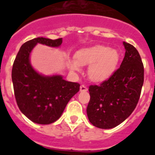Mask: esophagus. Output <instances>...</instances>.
Segmentation results:
<instances>
[{
    "label": "esophagus",
    "instance_id": "obj_1",
    "mask_svg": "<svg viewBox=\"0 0 155 155\" xmlns=\"http://www.w3.org/2000/svg\"><path fill=\"white\" fill-rule=\"evenodd\" d=\"M87 91V87L84 85H81L80 87V91L81 92H84V91Z\"/></svg>",
    "mask_w": 155,
    "mask_h": 155
}]
</instances>
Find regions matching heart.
<instances>
[{"label":"heart","mask_w":155,"mask_h":155,"mask_svg":"<svg viewBox=\"0 0 155 155\" xmlns=\"http://www.w3.org/2000/svg\"><path fill=\"white\" fill-rule=\"evenodd\" d=\"M74 59H68L71 71H80L81 66H89L87 75L94 82L105 81L116 71L120 61L118 51L104 46H95L78 50Z\"/></svg>","instance_id":"b5f03b06"}]
</instances>
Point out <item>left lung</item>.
<instances>
[{"instance_id": "left-lung-1", "label": "left lung", "mask_w": 155, "mask_h": 155, "mask_svg": "<svg viewBox=\"0 0 155 155\" xmlns=\"http://www.w3.org/2000/svg\"><path fill=\"white\" fill-rule=\"evenodd\" d=\"M126 50L120 68L100 85L89 87L87 115L100 129H112L130 116L139 101L143 84V65L137 49L123 42Z\"/></svg>"}]
</instances>
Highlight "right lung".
I'll use <instances>...</instances> for the list:
<instances>
[{
  "instance_id": "1",
  "label": "right lung",
  "mask_w": 155,
  "mask_h": 155,
  "mask_svg": "<svg viewBox=\"0 0 155 155\" xmlns=\"http://www.w3.org/2000/svg\"><path fill=\"white\" fill-rule=\"evenodd\" d=\"M62 38L38 37L25 42L14 61L12 71L14 91L21 113L38 124H50L62 115L71 98L80 89V84L65 81L61 75L46 76L38 73L30 63V54L38 43L59 47Z\"/></svg>"
}]
</instances>
